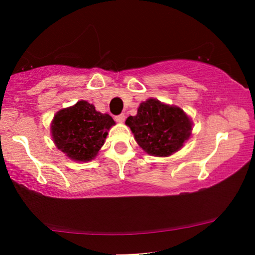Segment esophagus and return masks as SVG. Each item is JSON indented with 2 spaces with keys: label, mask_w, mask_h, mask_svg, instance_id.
I'll return each instance as SVG.
<instances>
[{
  "label": "esophagus",
  "mask_w": 255,
  "mask_h": 255,
  "mask_svg": "<svg viewBox=\"0 0 255 255\" xmlns=\"http://www.w3.org/2000/svg\"><path fill=\"white\" fill-rule=\"evenodd\" d=\"M115 120H116L117 123H121V124L124 123V121H125V115H124V114L118 115V116L115 117Z\"/></svg>",
  "instance_id": "1"
}]
</instances>
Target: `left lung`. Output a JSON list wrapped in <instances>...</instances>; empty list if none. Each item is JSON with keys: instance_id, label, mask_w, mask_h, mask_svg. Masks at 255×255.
<instances>
[{"instance_id": "8db88e82", "label": "left lung", "mask_w": 255, "mask_h": 255, "mask_svg": "<svg viewBox=\"0 0 255 255\" xmlns=\"http://www.w3.org/2000/svg\"><path fill=\"white\" fill-rule=\"evenodd\" d=\"M125 124L144 152L160 158L180 151L193 131V121L181 108L155 99L139 104L137 115L128 117Z\"/></svg>"}]
</instances>
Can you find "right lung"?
<instances>
[{
  "instance_id": "obj_1",
  "label": "right lung",
  "mask_w": 255,
  "mask_h": 255,
  "mask_svg": "<svg viewBox=\"0 0 255 255\" xmlns=\"http://www.w3.org/2000/svg\"><path fill=\"white\" fill-rule=\"evenodd\" d=\"M115 124L110 115L96 111L94 104L81 100L59 110L51 122L50 130L54 145L67 158L88 162L99 154Z\"/></svg>"
}]
</instances>
